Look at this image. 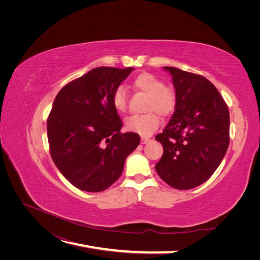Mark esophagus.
<instances>
[{
	"mask_svg": "<svg viewBox=\"0 0 260 260\" xmlns=\"http://www.w3.org/2000/svg\"><path fill=\"white\" fill-rule=\"evenodd\" d=\"M148 141H149V138H147V137H141V143H142V144H146Z\"/></svg>",
	"mask_w": 260,
	"mask_h": 260,
	"instance_id": "1",
	"label": "esophagus"
}]
</instances>
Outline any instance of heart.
<instances>
[{"instance_id":"obj_1","label":"heart","mask_w":260,"mask_h":260,"mask_svg":"<svg viewBox=\"0 0 260 260\" xmlns=\"http://www.w3.org/2000/svg\"><path fill=\"white\" fill-rule=\"evenodd\" d=\"M133 86L136 90L145 93L148 97L145 111L155 112L131 116L125 121V126L129 132L147 137L160 125V118L157 112L163 117H169L174 113L177 105V94L174 88L166 86L161 79L148 73L141 74L136 78ZM113 105L120 113L126 111L127 95L126 90L122 86L117 87L113 93Z\"/></svg>"}]
</instances>
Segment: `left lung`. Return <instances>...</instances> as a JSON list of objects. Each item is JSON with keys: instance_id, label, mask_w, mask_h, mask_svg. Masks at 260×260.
Here are the masks:
<instances>
[{"instance_id": "1", "label": "left lung", "mask_w": 260, "mask_h": 260, "mask_svg": "<svg viewBox=\"0 0 260 260\" xmlns=\"http://www.w3.org/2000/svg\"><path fill=\"white\" fill-rule=\"evenodd\" d=\"M163 68L173 77L177 105L165 131L156 136L163 146L156 172L174 188H194L210 178L228 151L230 113L208 79Z\"/></svg>"}]
</instances>
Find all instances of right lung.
<instances>
[{"label":"right lung","mask_w":260,"mask_h":260,"mask_svg":"<svg viewBox=\"0 0 260 260\" xmlns=\"http://www.w3.org/2000/svg\"><path fill=\"white\" fill-rule=\"evenodd\" d=\"M134 68L97 67L66 84L47 119L50 155L61 174L85 192H102L118 180L125 159L140 143L121 134L113 93Z\"/></svg>","instance_id":"right-lung-1"}]
</instances>
